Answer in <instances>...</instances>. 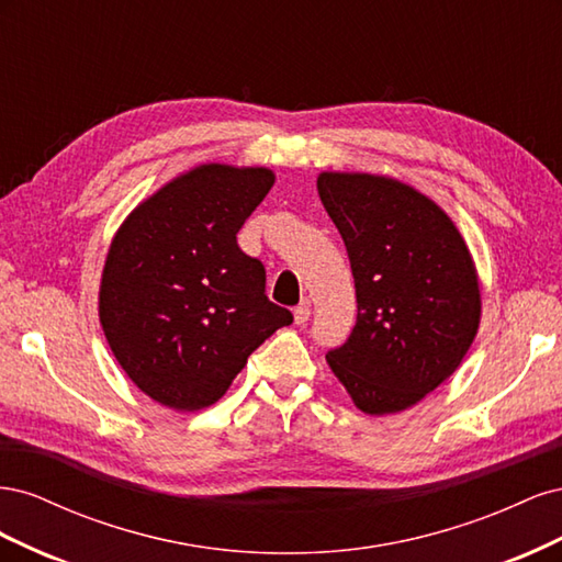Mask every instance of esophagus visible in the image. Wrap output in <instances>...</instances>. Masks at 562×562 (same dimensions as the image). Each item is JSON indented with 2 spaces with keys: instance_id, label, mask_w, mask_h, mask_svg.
Instances as JSON below:
<instances>
[{
  "instance_id": "34e87169",
  "label": "esophagus",
  "mask_w": 562,
  "mask_h": 562,
  "mask_svg": "<svg viewBox=\"0 0 562 562\" xmlns=\"http://www.w3.org/2000/svg\"><path fill=\"white\" fill-rule=\"evenodd\" d=\"M293 316H295V323H297V326H304V323H307V321H310V316H312V307H310V302H302L300 307H295Z\"/></svg>"
}]
</instances>
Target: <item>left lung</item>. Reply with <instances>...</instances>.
I'll return each mask as SVG.
<instances>
[{
    "instance_id": "left-lung-1",
    "label": "left lung",
    "mask_w": 562,
    "mask_h": 562,
    "mask_svg": "<svg viewBox=\"0 0 562 562\" xmlns=\"http://www.w3.org/2000/svg\"><path fill=\"white\" fill-rule=\"evenodd\" d=\"M316 187L359 304L349 339L326 361L366 415L407 411L452 375L479 333L469 246L436 201L396 178L323 171Z\"/></svg>"
}]
</instances>
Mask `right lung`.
<instances>
[{
  "label": "right lung",
  "mask_w": 562,
  "mask_h": 562,
  "mask_svg": "<svg viewBox=\"0 0 562 562\" xmlns=\"http://www.w3.org/2000/svg\"><path fill=\"white\" fill-rule=\"evenodd\" d=\"M265 166L201 164L131 211L108 250L100 326L143 394L180 413L225 396L248 356L293 314L236 234L274 184Z\"/></svg>",
  "instance_id": "1"
}]
</instances>
